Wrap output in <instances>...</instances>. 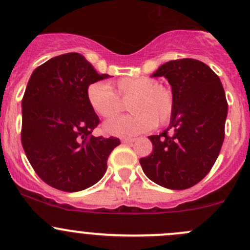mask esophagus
<instances>
[{"label":"esophagus","mask_w":250,"mask_h":250,"mask_svg":"<svg viewBox=\"0 0 250 250\" xmlns=\"http://www.w3.org/2000/svg\"><path fill=\"white\" fill-rule=\"evenodd\" d=\"M134 141H135L134 138H123L122 139V143H125V144H132V143H134Z\"/></svg>","instance_id":"obj_1"}]
</instances>
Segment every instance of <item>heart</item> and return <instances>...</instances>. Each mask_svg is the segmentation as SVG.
Masks as SVG:
<instances>
[{
    "mask_svg": "<svg viewBox=\"0 0 250 250\" xmlns=\"http://www.w3.org/2000/svg\"><path fill=\"white\" fill-rule=\"evenodd\" d=\"M87 100L92 110L100 117L110 120L128 103L130 115L105 123V133L117 137H133L165 125L174 112V97L169 88L158 84L151 77H122L111 84L93 82L87 88Z\"/></svg>",
    "mask_w": 250,
    "mask_h": 250,
    "instance_id": "b5f03b06",
    "label": "heart"
}]
</instances>
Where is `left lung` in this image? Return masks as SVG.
<instances>
[{"label":"left lung","instance_id":"left-lung-1","mask_svg":"<svg viewBox=\"0 0 250 250\" xmlns=\"http://www.w3.org/2000/svg\"><path fill=\"white\" fill-rule=\"evenodd\" d=\"M161 76L172 85L174 112L165 132L148 137L153 150L140 165L157 185L185 190L200 183L218 158L228 102L220 78L200 60H170L152 75Z\"/></svg>","mask_w":250,"mask_h":250}]
</instances>
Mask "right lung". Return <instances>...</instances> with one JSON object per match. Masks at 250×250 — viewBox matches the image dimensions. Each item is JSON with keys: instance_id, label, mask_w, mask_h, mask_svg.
Masks as SVG:
<instances>
[{"instance_id": "add662e5", "label": "right lung", "mask_w": 250, "mask_h": 250, "mask_svg": "<svg viewBox=\"0 0 250 250\" xmlns=\"http://www.w3.org/2000/svg\"><path fill=\"white\" fill-rule=\"evenodd\" d=\"M99 75L84 57L66 53L32 72L22 97L21 144L37 175L52 188L76 192L104 176L118 138L93 137L100 120L87 100Z\"/></svg>"}]
</instances>
